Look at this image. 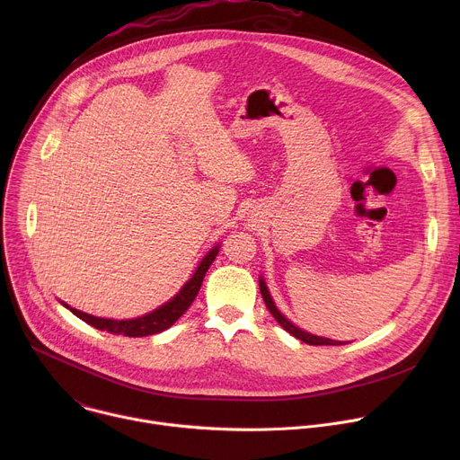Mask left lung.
Masks as SVG:
<instances>
[{
    "mask_svg": "<svg viewBox=\"0 0 460 460\" xmlns=\"http://www.w3.org/2000/svg\"><path fill=\"white\" fill-rule=\"evenodd\" d=\"M260 293H261V298H264V302H266V307H268L270 313L275 316V320L284 327V330H286L288 333H291V335L296 337L298 341H302V342H305V344H309V346H342V342H337V341H332V339L314 337V335H309V333L298 330V327L293 325L284 314H280V311L277 309V305H275V302H273V298H271V295H270V291H268V288H266V282L261 280V279H260Z\"/></svg>",
    "mask_w": 460,
    "mask_h": 460,
    "instance_id": "left-lung-1",
    "label": "left lung"
}]
</instances>
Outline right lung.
Listing matches in <instances>:
<instances>
[{
    "label": "right lung",
    "instance_id": "add662e5",
    "mask_svg": "<svg viewBox=\"0 0 460 460\" xmlns=\"http://www.w3.org/2000/svg\"><path fill=\"white\" fill-rule=\"evenodd\" d=\"M218 247L209 251V254L200 261V266L192 275V279L181 288V291L172 300H169L165 305L158 307L156 311H153L146 316H140L135 320H109V318H98V316L87 314V313L78 311L69 305H65V307H69L78 318H82L89 325L96 327V330H102L107 333H116V335H123V337H147V335L162 333L189 309V305L192 304L196 295H199L204 277H206L209 266L213 264V260L218 254Z\"/></svg>",
    "mask_w": 460,
    "mask_h": 460
}]
</instances>
